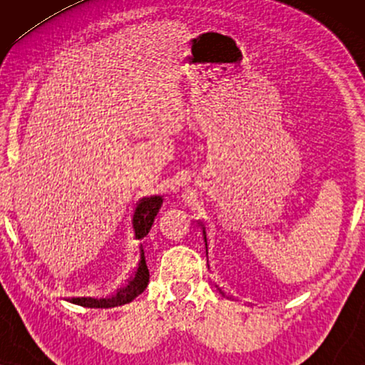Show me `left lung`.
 Returning a JSON list of instances; mask_svg holds the SVG:
<instances>
[{"label": "left lung", "mask_w": 365, "mask_h": 365, "mask_svg": "<svg viewBox=\"0 0 365 365\" xmlns=\"http://www.w3.org/2000/svg\"><path fill=\"white\" fill-rule=\"evenodd\" d=\"M201 227H202V236H204V242H206V256H207V232H206V226H204V224L201 222ZM216 289H217L219 294H221L222 297H227V299H231V301H234V296H232V292H229L227 289H224L222 286H219V284H216Z\"/></svg>", "instance_id": "left-lung-1"}]
</instances>
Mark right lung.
<instances>
[{
  "label": "right lung",
  "mask_w": 365,
  "mask_h": 365,
  "mask_svg": "<svg viewBox=\"0 0 365 365\" xmlns=\"http://www.w3.org/2000/svg\"><path fill=\"white\" fill-rule=\"evenodd\" d=\"M163 197L161 196H151V197H143L139 204L134 209L131 226L133 234L136 241H143V237L148 236L149 229H151L154 217L158 216L159 209H161ZM149 282V269L146 264V256H144V247L143 244H139V261L136 266V271L133 272V276L128 279V282L124 284L121 289H118V292L111 297L104 299H94V297H71L69 302L78 304L83 307H91V309H111L118 306H124L134 301L139 294L144 292V289L148 287Z\"/></svg>",
  "instance_id": "add662e5"
}]
</instances>
